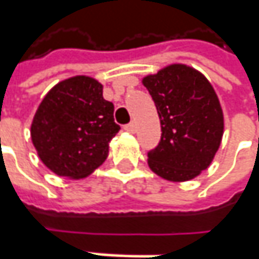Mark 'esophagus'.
Segmentation results:
<instances>
[{"label": "esophagus", "instance_id": "1", "mask_svg": "<svg viewBox=\"0 0 259 259\" xmlns=\"http://www.w3.org/2000/svg\"><path fill=\"white\" fill-rule=\"evenodd\" d=\"M124 130H127V132H130V133H135V132H136V123H135V121H132V123H129V124H126V126H124Z\"/></svg>", "mask_w": 259, "mask_h": 259}]
</instances>
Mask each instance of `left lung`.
<instances>
[{
	"instance_id": "obj_1",
	"label": "left lung",
	"mask_w": 259,
	"mask_h": 259,
	"mask_svg": "<svg viewBox=\"0 0 259 259\" xmlns=\"http://www.w3.org/2000/svg\"><path fill=\"white\" fill-rule=\"evenodd\" d=\"M160 119L162 136L147 153V165L170 182H186L208 169L221 146L224 113L201 71L170 64L142 80Z\"/></svg>"
}]
</instances>
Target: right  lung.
<instances>
[{
	"instance_id": "1",
	"label": "right lung",
	"mask_w": 259,
	"mask_h": 259,
	"mask_svg": "<svg viewBox=\"0 0 259 259\" xmlns=\"http://www.w3.org/2000/svg\"><path fill=\"white\" fill-rule=\"evenodd\" d=\"M113 112V103L103 99V85L93 77L74 76L57 83L31 123L32 145L41 162L70 179L93 174L120 130Z\"/></svg>"
}]
</instances>
